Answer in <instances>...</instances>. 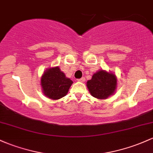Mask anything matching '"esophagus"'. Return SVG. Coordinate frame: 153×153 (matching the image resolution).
Listing matches in <instances>:
<instances>
[{"instance_id":"34e87169","label":"esophagus","mask_w":153,"mask_h":153,"mask_svg":"<svg viewBox=\"0 0 153 153\" xmlns=\"http://www.w3.org/2000/svg\"><path fill=\"white\" fill-rule=\"evenodd\" d=\"M85 80V79L84 77H83V78H80V79H78V81H80V82H84Z\"/></svg>"}]
</instances>
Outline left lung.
<instances>
[{
	"mask_svg": "<svg viewBox=\"0 0 153 153\" xmlns=\"http://www.w3.org/2000/svg\"><path fill=\"white\" fill-rule=\"evenodd\" d=\"M116 84L117 79L114 74L100 70L92 76L91 79L88 80L87 87L94 97L105 100L114 93Z\"/></svg>",
	"mask_w": 153,
	"mask_h": 153,
	"instance_id": "obj_1",
	"label": "left lung"
}]
</instances>
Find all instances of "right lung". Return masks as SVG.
Instances as JSON below:
<instances>
[{"mask_svg": "<svg viewBox=\"0 0 153 153\" xmlns=\"http://www.w3.org/2000/svg\"><path fill=\"white\" fill-rule=\"evenodd\" d=\"M73 81L65 77L59 68H50L41 78V85L44 94L52 100H59L68 94Z\"/></svg>", "mask_w": 153, "mask_h": 153, "instance_id": "right-lung-1", "label": "right lung"}]
</instances>
